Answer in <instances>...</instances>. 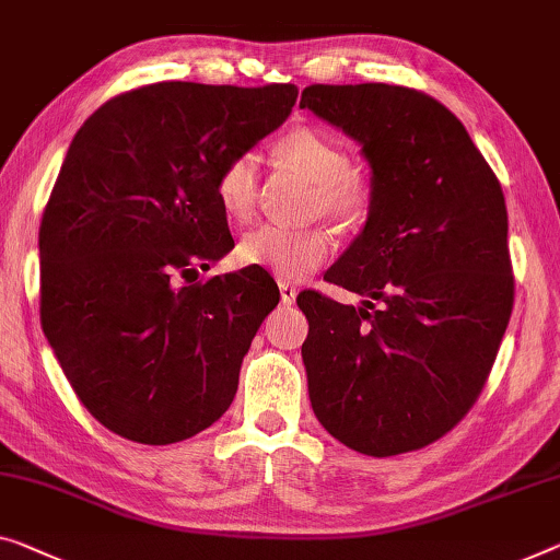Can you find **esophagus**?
Listing matches in <instances>:
<instances>
[{"mask_svg": "<svg viewBox=\"0 0 560 560\" xmlns=\"http://www.w3.org/2000/svg\"><path fill=\"white\" fill-rule=\"evenodd\" d=\"M279 294H281V302L283 304H294L296 302V287L294 283H289V281H279Z\"/></svg>", "mask_w": 560, "mask_h": 560, "instance_id": "esophagus-1", "label": "esophagus"}]
</instances>
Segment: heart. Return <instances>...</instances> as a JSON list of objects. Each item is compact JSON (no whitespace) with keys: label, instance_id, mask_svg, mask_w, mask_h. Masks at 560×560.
I'll list each match as a JSON object with an SVG mask.
<instances>
[{"label":"heart","instance_id":"1","mask_svg":"<svg viewBox=\"0 0 560 560\" xmlns=\"http://www.w3.org/2000/svg\"><path fill=\"white\" fill-rule=\"evenodd\" d=\"M281 155L314 183V213H324L341 226H354L366 219L374 200L372 180L352 168L347 148L339 140L314 128H296L281 140ZM258 180L261 163L254 150L229 158L215 175V198L223 213L236 221L252 219L258 200ZM331 254L334 236L322 226L289 229L264 223L244 233L236 246L241 264L266 269L279 279H304Z\"/></svg>","mask_w":560,"mask_h":560}]
</instances>
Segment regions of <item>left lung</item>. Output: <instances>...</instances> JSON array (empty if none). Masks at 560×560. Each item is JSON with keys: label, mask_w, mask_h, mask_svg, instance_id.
<instances>
[{"label": "left lung", "mask_w": 560, "mask_h": 560, "mask_svg": "<svg viewBox=\"0 0 560 560\" xmlns=\"http://www.w3.org/2000/svg\"><path fill=\"white\" fill-rule=\"evenodd\" d=\"M299 107L362 145L374 188L364 229L324 277L362 306L296 296L308 399L357 453H412L475 405L511 319L503 188L463 122L420 90L308 85Z\"/></svg>", "instance_id": "1"}]
</instances>
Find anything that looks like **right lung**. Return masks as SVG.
Instances as JSON below:
<instances>
[{
  "mask_svg": "<svg viewBox=\"0 0 560 560\" xmlns=\"http://www.w3.org/2000/svg\"><path fill=\"white\" fill-rule=\"evenodd\" d=\"M296 85L155 82L67 148L39 226V319L100 424L140 445L211 428L279 304L269 271L198 281L233 248L215 175L289 118Z\"/></svg>",
  "mask_w": 560,
  "mask_h": 560,
  "instance_id": "obj_1",
  "label": "right lung"
}]
</instances>
